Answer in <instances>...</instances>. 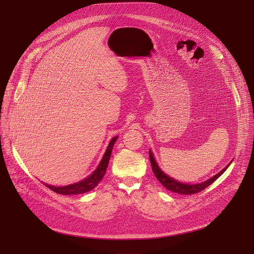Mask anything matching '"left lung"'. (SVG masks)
<instances>
[{
  "label": "left lung",
  "mask_w": 254,
  "mask_h": 254,
  "mask_svg": "<svg viewBox=\"0 0 254 254\" xmlns=\"http://www.w3.org/2000/svg\"><path fill=\"white\" fill-rule=\"evenodd\" d=\"M149 160H150L151 168H152V171H153L154 175H156L157 180L165 187V188L168 189V190L171 191V192L179 193V194H185V195L195 194V193H198V192H200V191L204 190L205 188H207V187H208L209 185H211L212 183H214L218 178H220V176H221V175L224 173V171L228 168L230 163L233 162V161H231L225 168H223L219 173H217L216 175H214L213 178L208 179L207 181H205V182H203V183H200V184L188 185V184H184V183L175 181L174 179L170 178V176H168L167 174H165V173L162 171V169L159 167V165L157 164L156 160H154L153 154H152L151 150H149Z\"/></svg>",
  "instance_id": "left-lung-1"
}]
</instances>
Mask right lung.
<instances>
[{
    "mask_svg": "<svg viewBox=\"0 0 254 254\" xmlns=\"http://www.w3.org/2000/svg\"><path fill=\"white\" fill-rule=\"evenodd\" d=\"M117 138L118 137H114L111 141H110L108 148L104 154V157H103L100 165H98L97 168L94 170V172L91 175L88 176V178H86L85 180H83L79 183H75V184L68 185V186H64V187H55V186H51V185H47V184H45V185L52 191L56 192L58 194H62V195H75V194H82V193L91 191L92 189L95 188V187L98 185V183H100L104 178L109 161H110V157H111L113 146L115 144Z\"/></svg>",
    "mask_w": 254,
    "mask_h": 254,
    "instance_id": "1",
    "label": "right lung"
}]
</instances>
